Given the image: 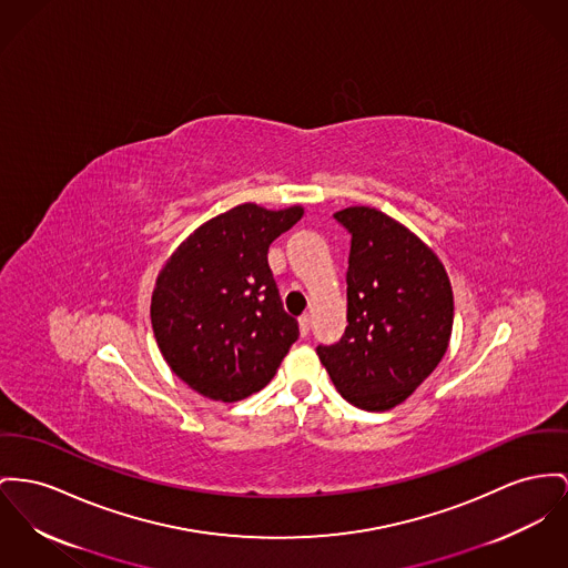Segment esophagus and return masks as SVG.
Masks as SVG:
<instances>
[{"instance_id": "esophagus-1", "label": "esophagus", "mask_w": 568, "mask_h": 568, "mask_svg": "<svg viewBox=\"0 0 568 568\" xmlns=\"http://www.w3.org/2000/svg\"><path fill=\"white\" fill-rule=\"evenodd\" d=\"M300 329H302L303 338L310 334V314H303V316H300Z\"/></svg>"}]
</instances>
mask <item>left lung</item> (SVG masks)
<instances>
[{"instance_id":"8db88e82","label":"left lung","mask_w":568,"mask_h":568,"mask_svg":"<svg viewBox=\"0 0 568 568\" xmlns=\"http://www.w3.org/2000/svg\"><path fill=\"white\" fill-rule=\"evenodd\" d=\"M351 234L346 329L316 346L342 398L366 412L407 400L448 351L454 300L437 254L409 227L371 206L334 215Z\"/></svg>"}]
</instances>
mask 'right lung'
I'll use <instances>...</instances> for the list:
<instances>
[{
    "mask_svg": "<svg viewBox=\"0 0 568 568\" xmlns=\"http://www.w3.org/2000/svg\"><path fill=\"white\" fill-rule=\"evenodd\" d=\"M302 217V206L239 204L193 230L161 268L152 332L172 373L197 394L236 403L261 392L300 338L266 252Z\"/></svg>",
    "mask_w": 568,
    "mask_h": 568,
    "instance_id": "1",
    "label": "right lung"
}]
</instances>
